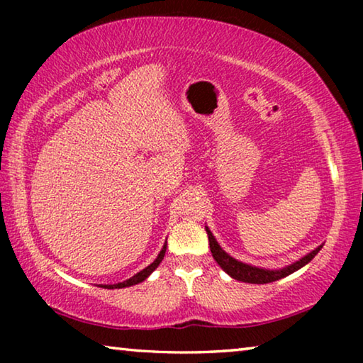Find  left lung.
<instances>
[{
	"instance_id": "1",
	"label": "left lung",
	"mask_w": 363,
	"mask_h": 363,
	"mask_svg": "<svg viewBox=\"0 0 363 363\" xmlns=\"http://www.w3.org/2000/svg\"><path fill=\"white\" fill-rule=\"evenodd\" d=\"M206 233H208V240H210V248H211V255L214 257V261H216L220 269L224 270L230 275L232 279L235 280H240L245 281V284H270V281H277L284 277H288V275L296 272L298 269L304 267L307 262H311L314 259V256L318 253V251L322 250L323 245L320 247H317L314 251H311V253H307L304 257H301L299 261L290 264V266L286 267H281V269H262V267H256V266H251V264H245L242 261H237L235 257H232L225 253V251L219 247V243L216 242V238L213 237L211 230L205 227Z\"/></svg>"
}]
</instances>
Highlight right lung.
Masks as SVG:
<instances>
[{
    "label": "right lung",
    "mask_w": 363,
    "mask_h": 363,
    "mask_svg": "<svg viewBox=\"0 0 363 363\" xmlns=\"http://www.w3.org/2000/svg\"><path fill=\"white\" fill-rule=\"evenodd\" d=\"M164 253H167V242H164L162 251H160L158 256H157V259L153 261L150 266H147L145 269L140 270V272H138L136 275H133L131 279H128L125 281H120V284H115V285H102V288H107V290H113V288H126V286H133V285L140 284V281H144L153 272V270L158 267V264L162 262V259L164 257Z\"/></svg>",
    "instance_id": "add662e5"
}]
</instances>
